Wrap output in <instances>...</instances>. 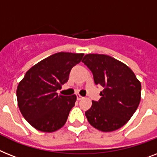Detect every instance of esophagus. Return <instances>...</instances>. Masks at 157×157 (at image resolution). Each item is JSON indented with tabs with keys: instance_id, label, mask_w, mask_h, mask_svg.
<instances>
[{
	"instance_id": "obj_1",
	"label": "esophagus",
	"mask_w": 157,
	"mask_h": 157,
	"mask_svg": "<svg viewBox=\"0 0 157 157\" xmlns=\"http://www.w3.org/2000/svg\"><path fill=\"white\" fill-rule=\"evenodd\" d=\"M76 96H77V99H78V100H81L82 99H83V97L81 96V95H80V94H78L77 95H76Z\"/></svg>"
}]
</instances>
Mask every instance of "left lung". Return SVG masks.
I'll return each instance as SVG.
<instances>
[{"mask_svg": "<svg viewBox=\"0 0 157 157\" xmlns=\"http://www.w3.org/2000/svg\"><path fill=\"white\" fill-rule=\"evenodd\" d=\"M102 86L99 101L85 112L91 126L102 132L117 130L130 120L140 102L141 84L125 64L105 54H90L82 61Z\"/></svg>", "mask_w": 157, "mask_h": 157, "instance_id": "1", "label": "left lung"}]
</instances>
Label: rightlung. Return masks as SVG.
I'll use <instances>...</instances> for the list:
<instances>
[{
    "label": "right lung",
    "mask_w": 157,
    "mask_h": 157,
    "mask_svg": "<svg viewBox=\"0 0 157 157\" xmlns=\"http://www.w3.org/2000/svg\"><path fill=\"white\" fill-rule=\"evenodd\" d=\"M83 54L59 52L31 67L18 84L17 98L23 117L44 132H52L66 124L76 95H58L57 90L69 79L71 69Z\"/></svg>",
    "instance_id": "obj_1"
}]
</instances>
